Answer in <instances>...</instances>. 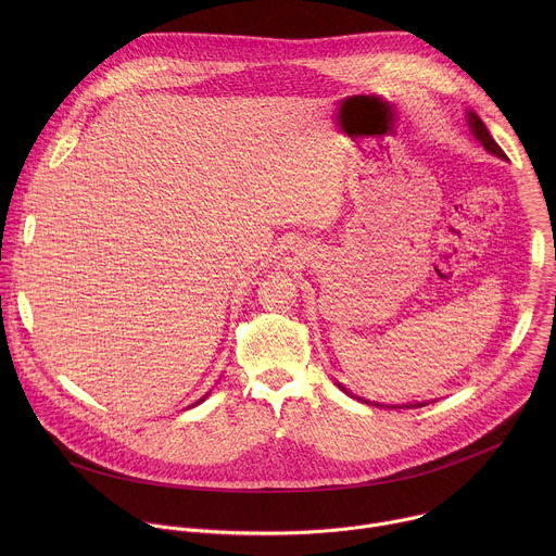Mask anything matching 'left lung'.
Masks as SVG:
<instances>
[{
    "label": "left lung",
    "mask_w": 556,
    "mask_h": 556,
    "mask_svg": "<svg viewBox=\"0 0 556 556\" xmlns=\"http://www.w3.org/2000/svg\"><path fill=\"white\" fill-rule=\"evenodd\" d=\"M468 116V129H470V134L480 140V144L489 151V153H493V155H497V157H502V161H506V153L502 151V147L493 140V136H491V131L486 129V125L482 123V118L475 114V112H468L466 114ZM339 384V389H343L348 395H352V399H356V401H361V403H365V405H376V407H384V409H414V407H425L427 403H409V405H380V403H371V401H365V399H358V395H354L352 391H348L341 382H337Z\"/></svg>",
    "instance_id": "obj_1"
}]
</instances>
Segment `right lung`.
Instances as JSON below:
<instances>
[{
  "mask_svg": "<svg viewBox=\"0 0 556 556\" xmlns=\"http://www.w3.org/2000/svg\"><path fill=\"white\" fill-rule=\"evenodd\" d=\"M206 395H208V393H206ZM206 395H204V399H206ZM204 399H200V401H198V403H195V405H200V403H202V401H204Z\"/></svg>",
  "mask_w": 556,
  "mask_h": 556,
  "instance_id": "1",
  "label": "right lung"
}]
</instances>
